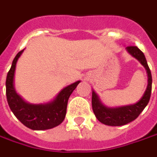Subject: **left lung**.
I'll return each instance as SVG.
<instances>
[{
  "label": "left lung",
  "instance_id": "left-lung-1",
  "mask_svg": "<svg viewBox=\"0 0 157 157\" xmlns=\"http://www.w3.org/2000/svg\"><path fill=\"white\" fill-rule=\"evenodd\" d=\"M126 51L131 56L139 61V63L145 68L148 75V85L143 96L137 102L131 105L115 107H109L104 105L100 100L99 95L93 89L92 107L94 113L101 123L106 125L120 126L132 122L139 116L150 101L152 88V76L144 54L137 46H128L126 47Z\"/></svg>",
  "mask_w": 157,
  "mask_h": 157
}]
</instances>
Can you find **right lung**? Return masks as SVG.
<instances>
[{"mask_svg": "<svg viewBox=\"0 0 157 157\" xmlns=\"http://www.w3.org/2000/svg\"><path fill=\"white\" fill-rule=\"evenodd\" d=\"M23 52L24 50L16 55L7 75L6 94L9 107L16 118L29 129L43 131L56 127L63 121L69 98L81 81L63 87L52 101L46 103L33 104L25 101L14 87L16 64Z\"/></svg>", "mask_w": 157, "mask_h": 157, "instance_id": "add662e5", "label": "right lung"}]
</instances>
